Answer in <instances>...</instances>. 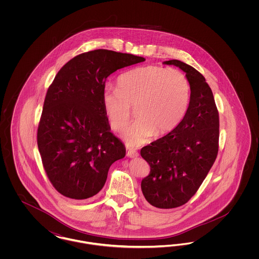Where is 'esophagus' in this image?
<instances>
[{
  "mask_svg": "<svg viewBox=\"0 0 259 259\" xmlns=\"http://www.w3.org/2000/svg\"><path fill=\"white\" fill-rule=\"evenodd\" d=\"M127 156L130 158H137L139 156V153L134 150H128L127 151Z\"/></svg>",
  "mask_w": 259,
  "mask_h": 259,
  "instance_id": "34e87169",
  "label": "esophagus"
}]
</instances>
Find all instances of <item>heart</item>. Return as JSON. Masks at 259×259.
<instances>
[{"label":"heart","mask_w":259,"mask_h":259,"mask_svg":"<svg viewBox=\"0 0 259 259\" xmlns=\"http://www.w3.org/2000/svg\"><path fill=\"white\" fill-rule=\"evenodd\" d=\"M117 87H105L103 106L111 128L117 132L126 128L135 110L138 120L124 133L130 147L171 133L184 120L190 103L187 77L172 68H136L118 78Z\"/></svg>","instance_id":"1"}]
</instances>
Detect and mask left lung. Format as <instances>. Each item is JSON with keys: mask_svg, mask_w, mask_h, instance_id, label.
I'll use <instances>...</instances> for the list:
<instances>
[{"mask_svg": "<svg viewBox=\"0 0 259 259\" xmlns=\"http://www.w3.org/2000/svg\"><path fill=\"white\" fill-rule=\"evenodd\" d=\"M179 67L190 84V103L184 120L169 133L141 149L150 172L141 184L148 203L159 209L185 205L213 165L219 152L220 116L205 77L180 60L163 62Z\"/></svg>", "mask_w": 259, "mask_h": 259, "instance_id": "8db88e82", "label": "left lung"}]
</instances>
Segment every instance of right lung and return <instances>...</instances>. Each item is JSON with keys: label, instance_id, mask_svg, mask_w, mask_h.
<instances>
[{"label": "right lung", "instance_id": "1", "mask_svg": "<svg viewBox=\"0 0 259 259\" xmlns=\"http://www.w3.org/2000/svg\"><path fill=\"white\" fill-rule=\"evenodd\" d=\"M146 60L133 54L96 50L66 63L48 89L37 127V148L54 188L66 197L96 195L111 164L123 158L122 142L111 132L103 106L106 79Z\"/></svg>", "mask_w": 259, "mask_h": 259}]
</instances>
